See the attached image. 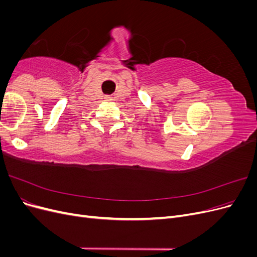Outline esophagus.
Wrapping results in <instances>:
<instances>
[{
	"mask_svg": "<svg viewBox=\"0 0 257 257\" xmlns=\"http://www.w3.org/2000/svg\"><path fill=\"white\" fill-rule=\"evenodd\" d=\"M105 98H106L107 100H109V99H110V97H109V96H107V97H105Z\"/></svg>",
	"mask_w": 257,
	"mask_h": 257,
	"instance_id": "esophagus-1",
	"label": "esophagus"
}]
</instances>
